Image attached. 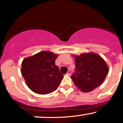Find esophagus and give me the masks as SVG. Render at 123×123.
<instances>
[{
	"mask_svg": "<svg viewBox=\"0 0 123 123\" xmlns=\"http://www.w3.org/2000/svg\"><path fill=\"white\" fill-rule=\"evenodd\" d=\"M67 74L68 75H71V70H68V71L67 72Z\"/></svg>",
	"mask_w": 123,
	"mask_h": 123,
	"instance_id": "esophagus-1",
	"label": "esophagus"
}]
</instances>
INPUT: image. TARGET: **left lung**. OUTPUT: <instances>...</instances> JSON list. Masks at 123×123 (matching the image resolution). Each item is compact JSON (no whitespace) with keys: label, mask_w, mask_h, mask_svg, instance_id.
Instances as JSON below:
<instances>
[{"label":"left lung","mask_w":123,"mask_h":123,"mask_svg":"<svg viewBox=\"0 0 123 123\" xmlns=\"http://www.w3.org/2000/svg\"><path fill=\"white\" fill-rule=\"evenodd\" d=\"M73 56L76 68L71 78L77 88L89 92L102 84L108 73V68L100 56L90 52Z\"/></svg>","instance_id":"obj_1"}]
</instances>
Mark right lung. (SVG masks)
I'll list each match as a JSON object with an SVG mask.
<instances>
[{"label":"right lung","instance_id":"1","mask_svg":"<svg viewBox=\"0 0 123 123\" xmlns=\"http://www.w3.org/2000/svg\"><path fill=\"white\" fill-rule=\"evenodd\" d=\"M58 56L44 51L23 60L21 72L30 90L39 94H47L58 88L63 79V74L55 65Z\"/></svg>","mask_w":123,"mask_h":123}]
</instances>
